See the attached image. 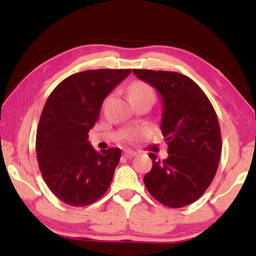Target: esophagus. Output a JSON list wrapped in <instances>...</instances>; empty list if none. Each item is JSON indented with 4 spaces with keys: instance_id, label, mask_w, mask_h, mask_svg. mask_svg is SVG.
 <instances>
[{
    "instance_id": "34e87169",
    "label": "esophagus",
    "mask_w": 256,
    "mask_h": 256,
    "mask_svg": "<svg viewBox=\"0 0 256 256\" xmlns=\"http://www.w3.org/2000/svg\"><path fill=\"white\" fill-rule=\"evenodd\" d=\"M122 155H124V158H132L134 156H136V152H134V150H124V152H122Z\"/></svg>"
}]
</instances>
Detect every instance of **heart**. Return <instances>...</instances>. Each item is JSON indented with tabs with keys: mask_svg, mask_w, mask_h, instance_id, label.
Here are the masks:
<instances>
[{
	"mask_svg": "<svg viewBox=\"0 0 256 256\" xmlns=\"http://www.w3.org/2000/svg\"><path fill=\"white\" fill-rule=\"evenodd\" d=\"M128 96H130L131 101H136V100L144 98H150L154 100L155 94L150 85L144 83V82H134L128 86ZM140 134V130H126L122 132V138L126 140H132Z\"/></svg>",
	"mask_w": 256,
	"mask_h": 256,
	"instance_id": "heart-1",
	"label": "heart"
}]
</instances>
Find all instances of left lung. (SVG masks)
Masks as SVG:
<instances>
[{
  "label": "left lung",
  "instance_id": "8db88e82",
  "mask_svg": "<svg viewBox=\"0 0 256 256\" xmlns=\"http://www.w3.org/2000/svg\"><path fill=\"white\" fill-rule=\"evenodd\" d=\"M162 98L161 131L168 158L150 152L152 167L143 178L156 201L170 208L192 204L212 183L222 155V134L212 104L192 79L177 72L134 70Z\"/></svg>",
  "mask_w": 256,
  "mask_h": 256
}]
</instances>
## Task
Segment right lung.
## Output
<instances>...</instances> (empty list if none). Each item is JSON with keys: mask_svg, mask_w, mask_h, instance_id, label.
Returning <instances> with one entry per match:
<instances>
[{"mask_svg": "<svg viewBox=\"0 0 256 256\" xmlns=\"http://www.w3.org/2000/svg\"><path fill=\"white\" fill-rule=\"evenodd\" d=\"M130 73V68L74 73L52 90L44 104L36 134L37 161L50 192L66 204H91L110 188L122 152H96L88 134L106 96Z\"/></svg>", "mask_w": 256, "mask_h": 256, "instance_id": "obj_1", "label": "right lung"}]
</instances>
